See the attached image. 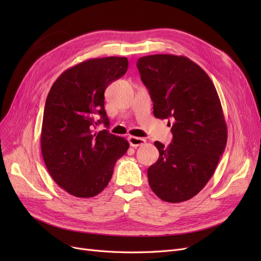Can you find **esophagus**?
Instances as JSON below:
<instances>
[{
    "label": "esophagus",
    "instance_id": "obj_1",
    "mask_svg": "<svg viewBox=\"0 0 261 261\" xmlns=\"http://www.w3.org/2000/svg\"><path fill=\"white\" fill-rule=\"evenodd\" d=\"M128 143L132 147H139L143 146L146 144V140L144 138H139V137H135V136H129L128 137Z\"/></svg>",
    "mask_w": 261,
    "mask_h": 261
}]
</instances>
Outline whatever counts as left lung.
<instances>
[{
	"label": "left lung",
	"instance_id": "1",
	"mask_svg": "<svg viewBox=\"0 0 261 261\" xmlns=\"http://www.w3.org/2000/svg\"><path fill=\"white\" fill-rule=\"evenodd\" d=\"M137 68L153 115L169 120L173 134L168 147L154 143L159 159L148 169L149 185L164 201H186L206 186L226 146L217 89L199 65L181 55H147L138 59Z\"/></svg>",
	"mask_w": 261,
	"mask_h": 261
}]
</instances>
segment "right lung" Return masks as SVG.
Returning <instances> with one entry per match:
<instances>
[{
  "label": "right lung",
  "instance_id": "obj_1",
  "mask_svg": "<svg viewBox=\"0 0 261 261\" xmlns=\"http://www.w3.org/2000/svg\"><path fill=\"white\" fill-rule=\"evenodd\" d=\"M127 67L128 60L120 57L84 61L62 73L46 97L42 156L55 183L75 197L90 198L103 191L129 147L108 129L94 132L101 123L109 127L105 91Z\"/></svg>",
  "mask_w": 261,
  "mask_h": 261
}]
</instances>
